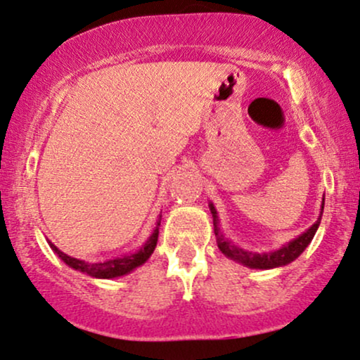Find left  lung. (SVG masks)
Returning a JSON list of instances; mask_svg holds the SVG:
<instances>
[{"label": "left lung", "instance_id": "8db88e82", "mask_svg": "<svg viewBox=\"0 0 360 360\" xmlns=\"http://www.w3.org/2000/svg\"><path fill=\"white\" fill-rule=\"evenodd\" d=\"M208 207H210L212 217H214V230L217 235V243H219V248H220L221 254H224L225 257H229V259L238 262V264L245 265V267L262 269V270L283 267V265L294 262L297 257H299L305 250V247L312 242L314 235H316L319 225H321V217H322V212H321V217H319V220L312 225V227L305 230L304 233H300L299 237L294 238L292 242H288L287 245L278 248V250L267 252V254H257V252L243 250V248L237 247L235 243L230 242L229 238H225L224 233L220 232L219 217H217V210H215L214 203H210ZM322 210H323V202H322Z\"/></svg>", "mask_w": 360, "mask_h": 360}]
</instances>
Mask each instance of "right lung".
<instances>
[{
	"mask_svg": "<svg viewBox=\"0 0 360 360\" xmlns=\"http://www.w3.org/2000/svg\"><path fill=\"white\" fill-rule=\"evenodd\" d=\"M158 225H160V220L157 221V227H155L153 233L150 235L148 240L145 242V245H141L139 252L125 255V257H117V259L106 260V262H98V264H90V262L73 259V257L66 255L61 250H58L51 242H50V247L66 265H70V267L75 270H79V272L90 275V277H95V278L122 277V275L130 274L131 270H135L136 267H140V265H143L145 262L150 259V255L153 254L155 247H157V240H158Z\"/></svg>",
	"mask_w": 360,
	"mask_h": 360,
	"instance_id": "add662e5",
	"label": "right lung"
}]
</instances>
